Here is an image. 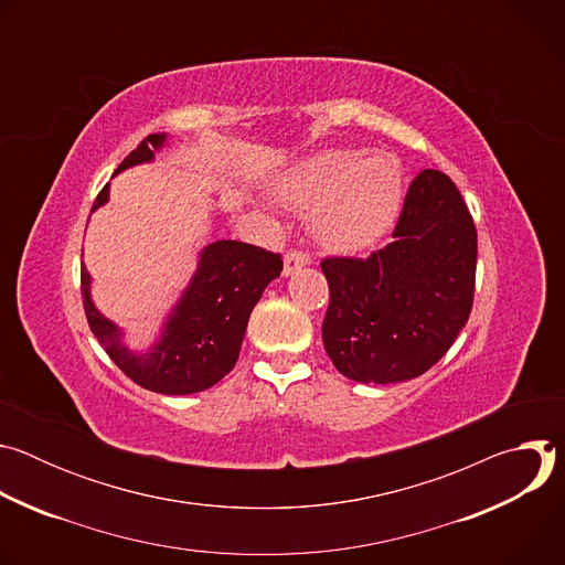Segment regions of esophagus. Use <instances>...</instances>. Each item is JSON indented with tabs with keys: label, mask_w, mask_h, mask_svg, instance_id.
I'll list each match as a JSON object with an SVG mask.
<instances>
[{
	"label": "esophagus",
	"mask_w": 565,
	"mask_h": 565,
	"mask_svg": "<svg viewBox=\"0 0 565 565\" xmlns=\"http://www.w3.org/2000/svg\"><path fill=\"white\" fill-rule=\"evenodd\" d=\"M310 264V255L308 253H301V250H288L286 257H284V275H292L295 270L303 268Z\"/></svg>",
	"instance_id": "esophagus-1"
}]
</instances>
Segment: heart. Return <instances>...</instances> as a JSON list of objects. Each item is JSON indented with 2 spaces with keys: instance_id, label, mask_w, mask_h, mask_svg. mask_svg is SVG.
<instances>
[{
  "instance_id": "1",
  "label": "heart",
  "mask_w": 565,
  "mask_h": 565,
  "mask_svg": "<svg viewBox=\"0 0 565 565\" xmlns=\"http://www.w3.org/2000/svg\"><path fill=\"white\" fill-rule=\"evenodd\" d=\"M279 203L308 210L321 246L358 253L393 225L402 201V170L391 153L324 151L297 163L275 183Z\"/></svg>"
}]
</instances>
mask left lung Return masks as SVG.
Here are the masks:
<instances>
[{
  "instance_id": "left-lung-1",
  "label": "left lung",
  "mask_w": 565,
  "mask_h": 565,
  "mask_svg": "<svg viewBox=\"0 0 565 565\" xmlns=\"http://www.w3.org/2000/svg\"><path fill=\"white\" fill-rule=\"evenodd\" d=\"M476 253V225L458 188L423 170L388 246L366 259L321 262L331 292L321 340L335 369L375 384L429 371L469 319Z\"/></svg>"
}]
</instances>
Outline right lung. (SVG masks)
Segmentation results:
<instances>
[{
  "label": "right lung",
  "instance_id": "add662e5",
  "mask_svg": "<svg viewBox=\"0 0 565 565\" xmlns=\"http://www.w3.org/2000/svg\"><path fill=\"white\" fill-rule=\"evenodd\" d=\"M163 142L166 134L147 136L122 160L116 174L149 163ZM107 199L109 183L96 196L94 210ZM281 270V255L241 241H214L201 253L196 275L168 317L163 335L145 355L122 347L118 327L96 310L89 295L92 277L85 266L79 268V288L89 329L129 380L156 393L188 395L214 386L232 371L250 312Z\"/></svg>",
  "mask_w": 565,
  "mask_h": 565
}]
</instances>
